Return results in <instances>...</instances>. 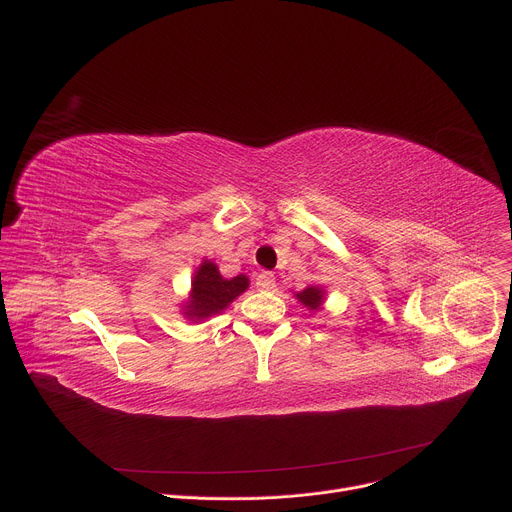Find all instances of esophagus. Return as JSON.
<instances>
[{"instance_id":"obj_1","label":"esophagus","mask_w":512,"mask_h":512,"mask_svg":"<svg viewBox=\"0 0 512 512\" xmlns=\"http://www.w3.org/2000/svg\"><path fill=\"white\" fill-rule=\"evenodd\" d=\"M255 285H257L261 291H273V289L277 287V283H275V275H273L271 271H263V273H259V275H257Z\"/></svg>"}]
</instances>
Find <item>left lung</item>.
<instances>
[{
  "instance_id": "1",
  "label": "left lung",
  "mask_w": 512,
  "mask_h": 512,
  "mask_svg": "<svg viewBox=\"0 0 512 512\" xmlns=\"http://www.w3.org/2000/svg\"><path fill=\"white\" fill-rule=\"evenodd\" d=\"M298 300L308 306L310 310H318L322 304V289L320 287H308L302 294H298Z\"/></svg>"
}]
</instances>
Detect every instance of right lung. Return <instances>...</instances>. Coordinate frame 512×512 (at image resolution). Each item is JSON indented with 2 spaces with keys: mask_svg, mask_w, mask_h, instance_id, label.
Returning a JSON list of instances; mask_svg holds the SVG:
<instances>
[{
  "mask_svg": "<svg viewBox=\"0 0 512 512\" xmlns=\"http://www.w3.org/2000/svg\"><path fill=\"white\" fill-rule=\"evenodd\" d=\"M249 287V279L245 275H237L233 279H225L218 273L216 265L204 261L194 275L192 281V298L186 306L188 318H208L225 310L237 296Z\"/></svg>",
  "mask_w": 512,
  "mask_h": 512,
  "instance_id": "add662e5",
  "label": "right lung"
}]
</instances>
